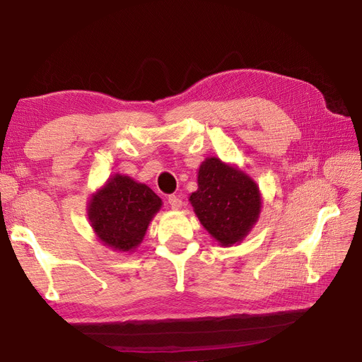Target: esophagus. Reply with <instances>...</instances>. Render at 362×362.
<instances>
[{"label": "esophagus", "mask_w": 362, "mask_h": 362, "mask_svg": "<svg viewBox=\"0 0 362 362\" xmlns=\"http://www.w3.org/2000/svg\"><path fill=\"white\" fill-rule=\"evenodd\" d=\"M168 201H169V205H170L172 210H181V208H182V201H181L180 196H177V194H170Z\"/></svg>", "instance_id": "34e87169"}]
</instances>
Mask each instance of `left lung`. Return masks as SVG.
Segmentation results:
<instances>
[{
  "label": "left lung",
  "mask_w": 362,
  "mask_h": 362,
  "mask_svg": "<svg viewBox=\"0 0 362 362\" xmlns=\"http://www.w3.org/2000/svg\"><path fill=\"white\" fill-rule=\"evenodd\" d=\"M258 184L235 164L205 158L198 170V190L190 204L199 222L221 246L243 242L261 213Z\"/></svg>",
  "instance_id": "left-lung-1"
}]
</instances>
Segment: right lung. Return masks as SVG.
<instances>
[{
  "instance_id": "1",
  "label": "right lung",
  "mask_w": 362,
  "mask_h": 362,
  "mask_svg": "<svg viewBox=\"0 0 362 362\" xmlns=\"http://www.w3.org/2000/svg\"><path fill=\"white\" fill-rule=\"evenodd\" d=\"M163 201L146 184L116 173L92 193L87 216L96 238L116 252L131 254L144 242Z\"/></svg>"
}]
</instances>
